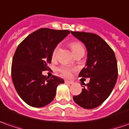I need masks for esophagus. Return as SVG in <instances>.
Segmentation results:
<instances>
[{"instance_id": "1", "label": "esophagus", "mask_w": 129, "mask_h": 129, "mask_svg": "<svg viewBox=\"0 0 129 129\" xmlns=\"http://www.w3.org/2000/svg\"><path fill=\"white\" fill-rule=\"evenodd\" d=\"M65 83H69V84H72V83H73L72 81H68V80H65Z\"/></svg>"}]
</instances>
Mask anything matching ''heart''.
I'll list each match as a JSON object with an SVG mask.
<instances>
[{"label":"heart","mask_w":129,"mask_h":129,"mask_svg":"<svg viewBox=\"0 0 129 129\" xmlns=\"http://www.w3.org/2000/svg\"><path fill=\"white\" fill-rule=\"evenodd\" d=\"M70 46L75 54H76L78 52H81V51L84 52V47L83 46L82 43L78 41H75L71 42L70 43ZM59 48H60L59 45H57L53 48V52H52V58H53V59L56 58V56L58 54V52L59 51ZM75 71H76V69L75 67H71V66L64 64L61 65L58 68V71L60 73V75L64 77H66V78L70 77L71 76L72 72Z\"/></svg>","instance_id":"obj_1"}]
</instances>
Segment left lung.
<instances>
[{"label":"left lung","mask_w":129,"mask_h":129,"mask_svg":"<svg viewBox=\"0 0 129 129\" xmlns=\"http://www.w3.org/2000/svg\"><path fill=\"white\" fill-rule=\"evenodd\" d=\"M71 32L85 44L88 51L86 65L78 76L90 78L81 93L73 96V101L82 108L94 109L109 97L115 86L118 77L116 58L112 48L97 34Z\"/></svg>","instance_id":"left-lung-1"}]
</instances>
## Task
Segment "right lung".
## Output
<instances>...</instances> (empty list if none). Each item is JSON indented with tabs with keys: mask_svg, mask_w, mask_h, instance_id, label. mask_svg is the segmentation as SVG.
<instances>
[{
	"mask_svg": "<svg viewBox=\"0 0 129 129\" xmlns=\"http://www.w3.org/2000/svg\"><path fill=\"white\" fill-rule=\"evenodd\" d=\"M70 34L68 30L40 28L28 36L17 47L13 58L11 77L17 93L30 106H45L53 100L58 85L63 79L43 76L51 63L55 47Z\"/></svg>",
	"mask_w": 129,
	"mask_h": 129,
	"instance_id": "right-lung-1",
	"label": "right lung"
}]
</instances>
